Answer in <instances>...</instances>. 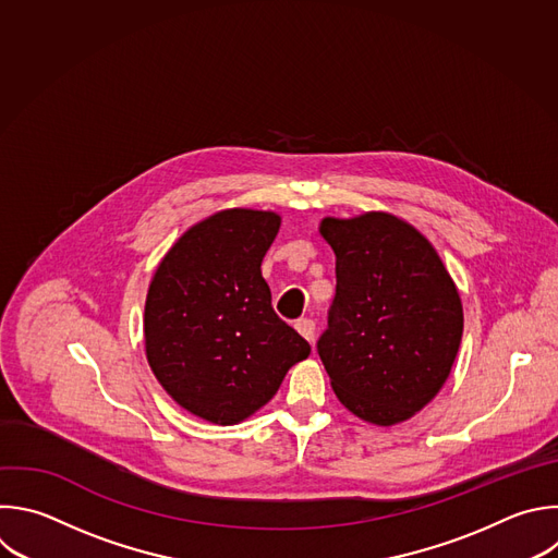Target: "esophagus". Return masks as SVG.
Returning <instances> with one entry per match:
<instances>
[{"instance_id": "1", "label": "esophagus", "mask_w": 558, "mask_h": 558, "mask_svg": "<svg viewBox=\"0 0 558 558\" xmlns=\"http://www.w3.org/2000/svg\"><path fill=\"white\" fill-rule=\"evenodd\" d=\"M295 328H298V332H300L304 339H308V341L315 339V322H313V319L300 317V319L295 322Z\"/></svg>"}]
</instances>
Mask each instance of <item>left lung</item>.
Listing matches in <instances>:
<instances>
[{
    "instance_id": "1",
    "label": "left lung",
    "mask_w": 558,
    "mask_h": 558,
    "mask_svg": "<svg viewBox=\"0 0 558 558\" xmlns=\"http://www.w3.org/2000/svg\"><path fill=\"white\" fill-rule=\"evenodd\" d=\"M335 252V298L317 354L337 399L359 418L395 425L447 381L462 341L458 289L410 223L367 213L324 219Z\"/></svg>"
}]
</instances>
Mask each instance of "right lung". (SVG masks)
Listing matches in <instances>:
<instances>
[{
    "label": "right lung",
    "instance_id": "add662e5",
    "mask_svg": "<svg viewBox=\"0 0 558 558\" xmlns=\"http://www.w3.org/2000/svg\"><path fill=\"white\" fill-rule=\"evenodd\" d=\"M280 217L223 210L193 226L159 263L144 308L146 356L191 414L234 425L260 410L308 341L282 322L260 263Z\"/></svg>",
    "mask_w": 558,
    "mask_h": 558
}]
</instances>
